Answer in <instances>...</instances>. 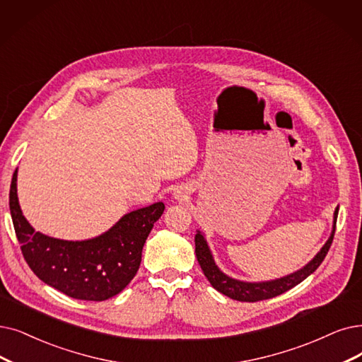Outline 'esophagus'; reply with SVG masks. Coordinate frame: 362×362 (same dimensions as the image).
<instances>
[{
    "mask_svg": "<svg viewBox=\"0 0 362 362\" xmlns=\"http://www.w3.org/2000/svg\"><path fill=\"white\" fill-rule=\"evenodd\" d=\"M173 196H175V199H180V197H181V196H182V193H181V192H180V190H177V192H175V193H173Z\"/></svg>",
    "mask_w": 362,
    "mask_h": 362,
    "instance_id": "1",
    "label": "esophagus"
}]
</instances>
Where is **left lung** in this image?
Listing matches in <instances>:
<instances>
[{"label": "left lung", "instance_id": "8db88e82", "mask_svg": "<svg viewBox=\"0 0 362 362\" xmlns=\"http://www.w3.org/2000/svg\"><path fill=\"white\" fill-rule=\"evenodd\" d=\"M337 214H339V208H336V211H334L331 235H329L328 240L324 243L321 251L317 252L305 267H301L300 270H297L294 273L286 274V276L273 279V281H263V282H245V281L230 278L228 274L221 272V269L216 266L215 259L212 257V252L208 247L205 235L202 233L200 230H197V233L194 236L197 262H199L202 270H204V274L206 276V279L211 282V285L215 288V290L230 298L238 300V301H259V300H267L272 297L281 296L285 291L291 290V288L298 285L300 282L305 281L309 274H312L317 267L321 266V263L324 262V258L331 247L332 238H334Z\"/></svg>", "mask_w": 362, "mask_h": 362}]
</instances>
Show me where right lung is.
<instances>
[{
	"mask_svg": "<svg viewBox=\"0 0 362 362\" xmlns=\"http://www.w3.org/2000/svg\"><path fill=\"white\" fill-rule=\"evenodd\" d=\"M10 214L21 250L37 276L68 297L104 301L122 293L134 279L144 243L160 218L163 202L124 214L105 233L86 240H64L42 235L28 223L18 199V169L14 170Z\"/></svg>",
	"mask_w": 362,
	"mask_h": 362,
	"instance_id": "1",
	"label": "right lung"
}]
</instances>
